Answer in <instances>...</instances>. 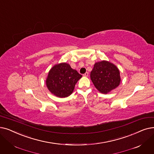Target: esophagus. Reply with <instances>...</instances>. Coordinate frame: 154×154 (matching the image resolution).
Returning <instances> with one entry per match:
<instances>
[{"instance_id":"34e87169","label":"esophagus","mask_w":154,"mask_h":154,"mask_svg":"<svg viewBox=\"0 0 154 154\" xmlns=\"http://www.w3.org/2000/svg\"><path fill=\"white\" fill-rule=\"evenodd\" d=\"M83 75H84V76H85V77H88V76H89V72H85Z\"/></svg>"}]
</instances>
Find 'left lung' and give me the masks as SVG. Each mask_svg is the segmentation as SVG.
<instances>
[{"label":"left lung","instance_id":"obj_1","mask_svg":"<svg viewBox=\"0 0 154 154\" xmlns=\"http://www.w3.org/2000/svg\"><path fill=\"white\" fill-rule=\"evenodd\" d=\"M91 79L96 88L103 94L108 93L116 88L121 81L118 69L107 61L94 64L91 72Z\"/></svg>","mask_w":154,"mask_h":154}]
</instances>
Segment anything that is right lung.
<instances>
[{
    "label": "right lung",
    "mask_w": 154,
    "mask_h": 154,
    "mask_svg": "<svg viewBox=\"0 0 154 154\" xmlns=\"http://www.w3.org/2000/svg\"><path fill=\"white\" fill-rule=\"evenodd\" d=\"M82 75L66 63L55 65L50 70L46 83L48 90L59 97L70 96Z\"/></svg>",
    "instance_id": "obj_1"
}]
</instances>
